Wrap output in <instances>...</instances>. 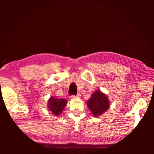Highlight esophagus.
Returning <instances> with one entry per match:
<instances>
[{"mask_svg":"<svg viewBox=\"0 0 154 154\" xmlns=\"http://www.w3.org/2000/svg\"><path fill=\"white\" fill-rule=\"evenodd\" d=\"M80 96H81L80 94H77V95H72V96H71V98H79V97H80Z\"/></svg>","mask_w":154,"mask_h":154,"instance_id":"34e87169","label":"esophagus"}]
</instances>
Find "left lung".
Returning <instances> with one entry per match:
<instances>
[{"mask_svg":"<svg viewBox=\"0 0 154 154\" xmlns=\"http://www.w3.org/2000/svg\"><path fill=\"white\" fill-rule=\"evenodd\" d=\"M87 105L94 117L103 114L110 106L108 97L100 90H96L88 100Z\"/></svg>","mask_w":154,"mask_h":154,"instance_id":"1","label":"left lung"}]
</instances>
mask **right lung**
<instances>
[{"label": "right lung", "instance_id": "right-lung-1", "mask_svg": "<svg viewBox=\"0 0 154 154\" xmlns=\"http://www.w3.org/2000/svg\"><path fill=\"white\" fill-rule=\"evenodd\" d=\"M67 100L64 98H56L51 96L48 100V106L49 111H50L52 114L58 116L63 111L65 106L66 105Z\"/></svg>", "mask_w": 154, "mask_h": 154}]
</instances>
